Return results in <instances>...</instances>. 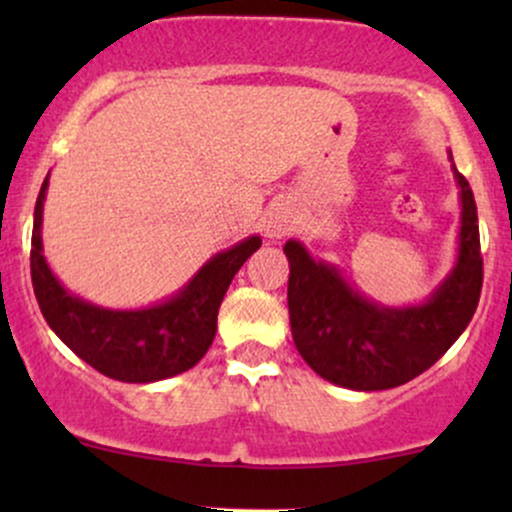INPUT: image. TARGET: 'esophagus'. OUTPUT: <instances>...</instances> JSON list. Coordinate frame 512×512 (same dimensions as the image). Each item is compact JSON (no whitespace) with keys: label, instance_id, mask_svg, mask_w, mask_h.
<instances>
[{"label":"esophagus","instance_id":"34e87169","mask_svg":"<svg viewBox=\"0 0 512 512\" xmlns=\"http://www.w3.org/2000/svg\"><path fill=\"white\" fill-rule=\"evenodd\" d=\"M293 223H296V214H293V209L279 204V207H274L267 214L264 231H267V238L279 240V238H284L289 231H293Z\"/></svg>","mask_w":512,"mask_h":512}]
</instances>
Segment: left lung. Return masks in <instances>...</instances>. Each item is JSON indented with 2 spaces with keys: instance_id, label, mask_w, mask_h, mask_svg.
<instances>
[{
  "instance_id": "obj_1",
  "label": "left lung",
  "mask_w": 512,
  "mask_h": 512,
  "mask_svg": "<svg viewBox=\"0 0 512 512\" xmlns=\"http://www.w3.org/2000/svg\"><path fill=\"white\" fill-rule=\"evenodd\" d=\"M452 175L462 204L457 260L424 303L392 308L370 301L303 243L284 245L293 342L320 378L358 392L390 390L431 368L467 330L479 305L484 262L472 187L455 163Z\"/></svg>"
}]
</instances>
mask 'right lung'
I'll return each mask as SVG.
<instances>
[{"label":"right lung","mask_w":512,"mask_h":512,"mask_svg":"<svg viewBox=\"0 0 512 512\" xmlns=\"http://www.w3.org/2000/svg\"><path fill=\"white\" fill-rule=\"evenodd\" d=\"M48 178L35 202L31 279L50 330L88 366L120 383H156L202 361L216 337V315L223 296L245 260L260 250L262 238L250 236L216 252L166 301L134 310L103 308L64 289L45 260L43 202Z\"/></svg>","instance_id":"add662e5"}]
</instances>
